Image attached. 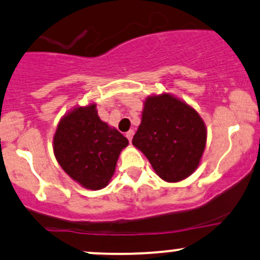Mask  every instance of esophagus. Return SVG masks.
Here are the masks:
<instances>
[{"mask_svg":"<svg viewBox=\"0 0 260 260\" xmlns=\"http://www.w3.org/2000/svg\"><path fill=\"white\" fill-rule=\"evenodd\" d=\"M133 135H135V131H133V129H129V131H128V132L127 133H125V137H127V138H128V141H132V138H133Z\"/></svg>","mask_w":260,"mask_h":260,"instance_id":"obj_1","label":"esophagus"}]
</instances>
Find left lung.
Returning a JSON list of instances; mask_svg holds the SVG:
<instances>
[{"label": "left lung", "instance_id": "1", "mask_svg": "<svg viewBox=\"0 0 260 260\" xmlns=\"http://www.w3.org/2000/svg\"><path fill=\"white\" fill-rule=\"evenodd\" d=\"M206 127L189 105L169 93L149 96L132 143L168 182L184 180L196 170L206 145Z\"/></svg>", "mask_w": 260, "mask_h": 260}]
</instances>
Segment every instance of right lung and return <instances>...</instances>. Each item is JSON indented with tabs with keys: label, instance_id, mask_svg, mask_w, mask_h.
<instances>
[{
	"label": "right lung",
	"instance_id": "1",
	"mask_svg": "<svg viewBox=\"0 0 260 260\" xmlns=\"http://www.w3.org/2000/svg\"><path fill=\"white\" fill-rule=\"evenodd\" d=\"M128 139L100 119L96 105L76 107L59 122L54 154L65 173L90 190L107 186Z\"/></svg>",
	"mask_w": 260,
	"mask_h": 260
}]
</instances>
